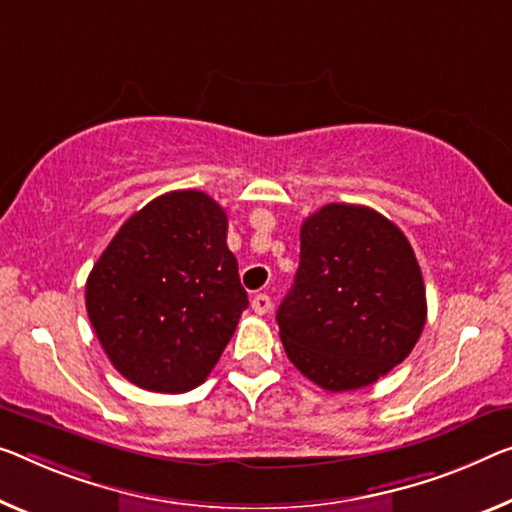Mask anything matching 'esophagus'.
Segmentation results:
<instances>
[{"label":"esophagus","instance_id":"1","mask_svg":"<svg viewBox=\"0 0 512 512\" xmlns=\"http://www.w3.org/2000/svg\"><path fill=\"white\" fill-rule=\"evenodd\" d=\"M251 309H254V313H258V316H265V313L272 309L270 295H265V293L254 295V300H251Z\"/></svg>","mask_w":512,"mask_h":512}]
</instances>
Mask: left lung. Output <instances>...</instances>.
I'll list each match as a JSON object with an SVG mask.
<instances>
[{
    "mask_svg": "<svg viewBox=\"0 0 512 512\" xmlns=\"http://www.w3.org/2000/svg\"><path fill=\"white\" fill-rule=\"evenodd\" d=\"M426 313L414 249L387 217L329 203L304 219L300 267L277 311L304 377L334 393L368 387L410 355Z\"/></svg>",
    "mask_w": 512,
    "mask_h": 512,
    "instance_id": "8db88e82",
    "label": "left lung"
}]
</instances>
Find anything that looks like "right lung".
Returning a JSON list of instances; mask_svg holds the SVG:
<instances>
[{
    "label": "right lung",
    "mask_w": 512,
    "mask_h": 512,
    "mask_svg": "<svg viewBox=\"0 0 512 512\" xmlns=\"http://www.w3.org/2000/svg\"><path fill=\"white\" fill-rule=\"evenodd\" d=\"M226 231L215 199L178 190L135 212L102 251L86 311L125 380L183 393L215 368L249 306Z\"/></svg>",
    "instance_id": "add662e5"
}]
</instances>
